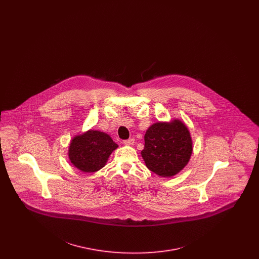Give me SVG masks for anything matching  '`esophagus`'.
Instances as JSON below:
<instances>
[{"label":"esophagus","mask_w":259,"mask_h":259,"mask_svg":"<svg viewBox=\"0 0 259 259\" xmlns=\"http://www.w3.org/2000/svg\"><path fill=\"white\" fill-rule=\"evenodd\" d=\"M123 143L124 145H126V146H133L134 143H135V140L133 138H130L128 140H125Z\"/></svg>","instance_id":"1"}]
</instances>
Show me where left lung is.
I'll return each instance as SVG.
<instances>
[{
  "instance_id": "obj_1",
  "label": "left lung",
  "mask_w": 259,
  "mask_h": 259,
  "mask_svg": "<svg viewBox=\"0 0 259 259\" xmlns=\"http://www.w3.org/2000/svg\"><path fill=\"white\" fill-rule=\"evenodd\" d=\"M192 153L188 128L180 119L152 124L145 135L141 154L151 172L168 178L181 172Z\"/></svg>"
}]
</instances>
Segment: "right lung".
Here are the masks:
<instances>
[{
    "instance_id": "obj_1",
    "label": "right lung",
    "mask_w": 259,
    "mask_h": 259,
    "mask_svg": "<svg viewBox=\"0 0 259 259\" xmlns=\"http://www.w3.org/2000/svg\"><path fill=\"white\" fill-rule=\"evenodd\" d=\"M117 148L110 135L97 130H88L71 141L69 159L78 170L94 172L106 165L111 152Z\"/></svg>"
}]
</instances>
